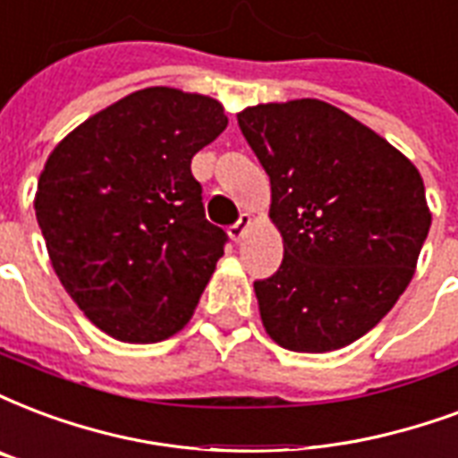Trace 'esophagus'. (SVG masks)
<instances>
[{
    "mask_svg": "<svg viewBox=\"0 0 458 458\" xmlns=\"http://www.w3.org/2000/svg\"><path fill=\"white\" fill-rule=\"evenodd\" d=\"M249 226H250V216L242 215L232 226H229V236H232L233 242H242L243 233H246V229H249Z\"/></svg>",
    "mask_w": 458,
    "mask_h": 458,
    "instance_id": "obj_1",
    "label": "esophagus"
}]
</instances>
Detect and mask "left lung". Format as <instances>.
Masks as SVG:
<instances>
[{"instance_id":"8db88e82","label":"left lung","mask_w":458,"mask_h":458,"mask_svg":"<svg viewBox=\"0 0 458 458\" xmlns=\"http://www.w3.org/2000/svg\"><path fill=\"white\" fill-rule=\"evenodd\" d=\"M236 118L270 176L284 243L277 273L253 282L267 335L294 352L355 343L403 294L428 239L418 168L326 101L260 103Z\"/></svg>"}]
</instances>
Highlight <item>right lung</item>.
I'll return each instance as SVG.
<instances>
[{
  "label": "right lung",
  "instance_id": "1",
  "mask_svg": "<svg viewBox=\"0 0 458 458\" xmlns=\"http://www.w3.org/2000/svg\"><path fill=\"white\" fill-rule=\"evenodd\" d=\"M226 123L209 96L149 86L47 157L36 219L62 287L103 333L159 343L191 321L229 242L205 216L191 161Z\"/></svg>",
  "mask_w": 458,
  "mask_h": 458
}]
</instances>
